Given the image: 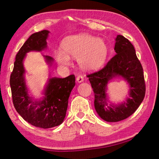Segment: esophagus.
Returning <instances> with one entry per match:
<instances>
[{"label":"esophagus","instance_id":"obj_1","mask_svg":"<svg viewBox=\"0 0 159 159\" xmlns=\"http://www.w3.org/2000/svg\"><path fill=\"white\" fill-rule=\"evenodd\" d=\"M83 80H84V79H83V76H78L76 77V81L78 83H81L83 81Z\"/></svg>","mask_w":159,"mask_h":159}]
</instances>
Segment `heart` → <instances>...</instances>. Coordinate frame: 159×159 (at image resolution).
Masks as SVG:
<instances>
[{
    "instance_id": "b5f03b06",
    "label": "heart",
    "mask_w": 159,
    "mask_h": 159,
    "mask_svg": "<svg viewBox=\"0 0 159 159\" xmlns=\"http://www.w3.org/2000/svg\"><path fill=\"white\" fill-rule=\"evenodd\" d=\"M64 51L57 50L55 57L61 66H69L71 57L78 59L79 66L86 71H95L103 65L108 55V47L102 39L88 34L67 37L63 43Z\"/></svg>"
}]
</instances>
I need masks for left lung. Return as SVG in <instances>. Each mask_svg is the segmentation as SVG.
Segmentation results:
<instances>
[{"label": "left lung", "mask_w": 159, "mask_h": 159, "mask_svg": "<svg viewBox=\"0 0 159 159\" xmlns=\"http://www.w3.org/2000/svg\"><path fill=\"white\" fill-rule=\"evenodd\" d=\"M114 55L99 71L87 75L95 94V108L107 122L124 120L136 111L146 92L143 69L133 44L121 35L116 39ZM122 77L129 84V98L125 102L114 106L107 103L106 85L111 79Z\"/></svg>", "instance_id": "8db88e82"}]
</instances>
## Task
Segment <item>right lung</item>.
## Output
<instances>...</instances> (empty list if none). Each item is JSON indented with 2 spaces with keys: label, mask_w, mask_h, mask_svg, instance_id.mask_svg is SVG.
I'll return each instance as SVG.
<instances>
[{
  "label": "right lung",
  "mask_w": 159,
  "mask_h": 159,
  "mask_svg": "<svg viewBox=\"0 0 159 159\" xmlns=\"http://www.w3.org/2000/svg\"><path fill=\"white\" fill-rule=\"evenodd\" d=\"M48 30L36 32L26 40L16 55L14 68L10 76L12 102L16 111L26 121L41 128H50L62 123L68 107V100L75 86V76L64 79L50 78L45 88L42 100H33L28 94L26 85L23 61L30 51H42L47 48ZM48 64L53 59L44 56Z\"/></svg>",
  "instance_id": "obj_1"
}]
</instances>
